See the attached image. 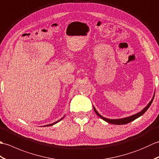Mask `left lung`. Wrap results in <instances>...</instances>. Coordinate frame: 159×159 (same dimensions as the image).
Segmentation results:
<instances>
[{"instance_id": "left-lung-1", "label": "left lung", "mask_w": 159, "mask_h": 159, "mask_svg": "<svg viewBox=\"0 0 159 159\" xmlns=\"http://www.w3.org/2000/svg\"><path fill=\"white\" fill-rule=\"evenodd\" d=\"M154 96L152 97V100L150 101V102L148 103V105L146 107H145L144 109H143L142 110H141L140 112L137 113L136 114H134V115H133V116H130L129 117H124V118H120V119H109V118L104 117L102 116H101V115L98 112L97 110L96 109V108L94 107V106H93V107L94 111H95L96 113L97 114V116H99L100 118H102L103 120L107 121V122L110 123V124H116V125L126 124H128V123H130V121H132L136 120L137 118L141 117L143 114H144L145 112H146V111L148 109V108H149L150 106L151 105V104H152V101L154 100Z\"/></svg>"}]
</instances>
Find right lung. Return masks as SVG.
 <instances>
[{
    "label": "right lung",
    "mask_w": 159,
    "mask_h": 159,
    "mask_svg": "<svg viewBox=\"0 0 159 159\" xmlns=\"http://www.w3.org/2000/svg\"><path fill=\"white\" fill-rule=\"evenodd\" d=\"M64 117H65V116H64L63 117H61V119L60 120H59L58 121H55V122H54V123H52V124H47V125H44V126H43V127H46V126H52V125H54V124H57V123H58L59 122V121H60L61 120H63V118Z\"/></svg>",
    "instance_id": "add662e5"
}]
</instances>
